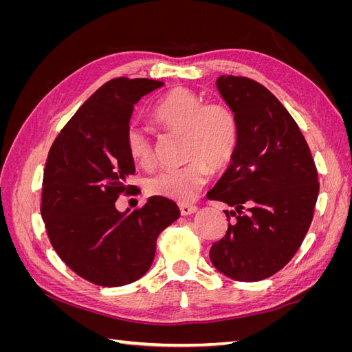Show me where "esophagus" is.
Here are the masks:
<instances>
[{
    "label": "esophagus",
    "instance_id": "esophagus-1",
    "mask_svg": "<svg viewBox=\"0 0 352 352\" xmlns=\"http://www.w3.org/2000/svg\"><path fill=\"white\" fill-rule=\"evenodd\" d=\"M179 210H180V214H182V216H189V214H192V212L197 211V206L182 202V204H179Z\"/></svg>",
    "mask_w": 352,
    "mask_h": 352
}]
</instances>
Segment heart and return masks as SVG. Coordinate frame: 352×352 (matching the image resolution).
<instances>
[{"label":"heart","instance_id":"heart-1","mask_svg":"<svg viewBox=\"0 0 352 352\" xmlns=\"http://www.w3.org/2000/svg\"><path fill=\"white\" fill-rule=\"evenodd\" d=\"M153 119L167 131L185 133V157L180 167L160 170L146 180V192L177 202L192 199L204 188L212 170L225 168L236 154L239 144L238 117L228 104L204 102L186 88H175L160 100ZM127 153L136 164L154 163L151 138L132 126L126 133Z\"/></svg>","mask_w":352,"mask_h":352}]
</instances>
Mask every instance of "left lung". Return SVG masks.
<instances>
[{
	"label": "left lung",
	"instance_id": "left-lung-1",
	"mask_svg": "<svg viewBox=\"0 0 352 352\" xmlns=\"http://www.w3.org/2000/svg\"><path fill=\"white\" fill-rule=\"evenodd\" d=\"M223 100L239 122V144L232 164L208 199L235 211L226 235L212 243L210 260L239 282L267 279L291 261L313 221L318 197L310 148L283 104L261 83L223 74Z\"/></svg>",
	"mask_w": 352,
	"mask_h": 352
}]
</instances>
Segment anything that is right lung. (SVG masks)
<instances>
[{"mask_svg": "<svg viewBox=\"0 0 352 352\" xmlns=\"http://www.w3.org/2000/svg\"><path fill=\"white\" fill-rule=\"evenodd\" d=\"M151 79L104 83L52 142L42 179L41 216L58 257L85 280L129 285L151 267L157 238L179 217L172 199L151 197L132 212L114 206L133 185L126 133L135 104L163 87Z\"/></svg>", "mask_w": 352, "mask_h": 352, "instance_id": "right-lung-1", "label": "right lung"}]
</instances>
